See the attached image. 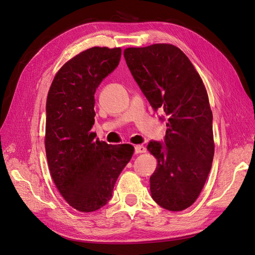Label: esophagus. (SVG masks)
I'll return each mask as SVG.
<instances>
[{
    "instance_id": "esophagus-1",
    "label": "esophagus",
    "mask_w": 255,
    "mask_h": 255,
    "mask_svg": "<svg viewBox=\"0 0 255 255\" xmlns=\"http://www.w3.org/2000/svg\"><path fill=\"white\" fill-rule=\"evenodd\" d=\"M134 152L135 154H140V153H145L146 152V149L144 148L143 145H140V144H137L134 146Z\"/></svg>"
}]
</instances>
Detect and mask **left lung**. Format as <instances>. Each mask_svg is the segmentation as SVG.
I'll list each match as a JSON object with an SVG mask.
<instances>
[{
    "label": "left lung",
    "instance_id": "obj_1",
    "mask_svg": "<svg viewBox=\"0 0 255 255\" xmlns=\"http://www.w3.org/2000/svg\"><path fill=\"white\" fill-rule=\"evenodd\" d=\"M124 57L143 95L166 119L164 145L148 144L157 159L151 195L160 207L183 211L202 192L215 149L206 87L190 60L172 44L128 47Z\"/></svg>",
    "mask_w": 255,
    "mask_h": 255
}]
</instances>
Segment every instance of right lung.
Here are the masks:
<instances>
[{"instance_id": "right-lung-1", "label": "right lung", "mask_w": 255, "mask_h": 255, "mask_svg": "<svg viewBox=\"0 0 255 255\" xmlns=\"http://www.w3.org/2000/svg\"><path fill=\"white\" fill-rule=\"evenodd\" d=\"M122 49L95 46L66 62L53 78L46 100L45 151L50 176L75 210H99L111 199L133 145L107 144L92 132L95 92L119 65Z\"/></svg>"}]
</instances>
